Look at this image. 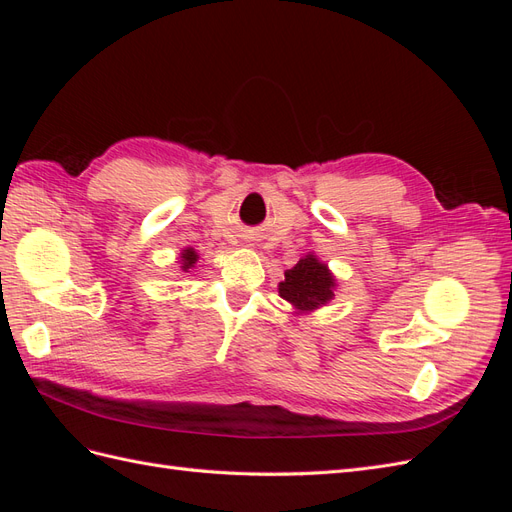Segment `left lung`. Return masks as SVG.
Instances as JSON below:
<instances>
[{
    "instance_id": "1",
    "label": "left lung",
    "mask_w": 512,
    "mask_h": 512,
    "mask_svg": "<svg viewBox=\"0 0 512 512\" xmlns=\"http://www.w3.org/2000/svg\"><path fill=\"white\" fill-rule=\"evenodd\" d=\"M280 297L288 301L294 314H312L335 299L337 277L314 252H307L297 265L284 271V280L277 284Z\"/></svg>"
}]
</instances>
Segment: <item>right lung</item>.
I'll return each mask as SVG.
<instances>
[{
    "instance_id": "1",
    "label": "right lung",
    "mask_w": 512,
    "mask_h": 512,
    "mask_svg": "<svg viewBox=\"0 0 512 512\" xmlns=\"http://www.w3.org/2000/svg\"><path fill=\"white\" fill-rule=\"evenodd\" d=\"M179 269L183 271V273H188L190 269H194L196 267V262H198V252L194 250V247H185V250H181V254H179Z\"/></svg>"
}]
</instances>
